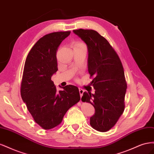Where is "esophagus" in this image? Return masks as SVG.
Masks as SVG:
<instances>
[{"label":"esophagus","instance_id":"esophagus-1","mask_svg":"<svg viewBox=\"0 0 154 154\" xmlns=\"http://www.w3.org/2000/svg\"><path fill=\"white\" fill-rule=\"evenodd\" d=\"M79 92H80V97H82V96H83V92H84V91H83L82 88H79Z\"/></svg>","mask_w":154,"mask_h":154}]
</instances>
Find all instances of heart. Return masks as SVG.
Returning <instances> with one entry per match:
<instances>
[{
	"instance_id": "obj_1",
	"label": "heart",
	"mask_w": 154,
	"mask_h": 154,
	"mask_svg": "<svg viewBox=\"0 0 154 154\" xmlns=\"http://www.w3.org/2000/svg\"><path fill=\"white\" fill-rule=\"evenodd\" d=\"M73 47H85L86 46L85 45V44L82 42L81 41H77V42H75L73 44Z\"/></svg>"
}]
</instances>
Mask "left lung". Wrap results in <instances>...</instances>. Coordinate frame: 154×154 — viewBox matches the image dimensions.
Wrapping results in <instances>:
<instances>
[{
    "label": "left lung",
    "instance_id": "1",
    "mask_svg": "<svg viewBox=\"0 0 154 154\" xmlns=\"http://www.w3.org/2000/svg\"><path fill=\"white\" fill-rule=\"evenodd\" d=\"M73 32L87 45L88 71L93 78L91 85L95 89L94 94L83 93L82 101L95 109L90 119L91 127L107 132L118 122L125 109L127 84L122 63L108 40L97 31L78 29Z\"/></svg>",
    "mask_w": 154,
    "mask_h": 154
}]
</instances>
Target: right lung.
Masks as SVG:
<instances>
[{"instance_id": "obj_1", "label": "right lung", "mask_w": 154, "mask_h": 154, "mask_svg": "<svg viewBox=\"0 0 154 154\" xmlns=\"http://www.w3.org/2000/svg\"><path fill=\"white\" fill-rule=\"evenodd\" d=\"M71 31L54 32L42 37L26 60L20 94L35 122L44 130L62 123L64 115L80 100L78 88L66 85L57 91L51 76L58 71L57 52Z\"/></svg>"}]
</instances>
